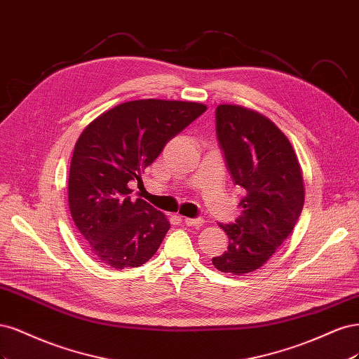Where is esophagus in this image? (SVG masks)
<instances>
[{
	"label": "esophagus",
	"mask_w": 359,
	"mask_h": 359,
	"mask_svg": "<svg viewBox=\"0 0 359 359\" xmlns=\"http://www.w3.org/2000/svg\"><path fill=\"white\" fill-rule=\"evenodd\" d=\"M183 222L188 226H201L204 224L203 217H184Z\"/></svg>",
	"instance_id": "esophagus-1"
}]
</instances>
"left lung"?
Wrapping results in <instances>:
<instances>
[{
  "mask_svg": "<svg viewBox=\"0 0 359 359\" xmlns=\"http://www.w3.org/2000/svg\"><path fill=\"white\" fill-rule=\"evenodd\" d=\"M216 134L245 196L236 222L219 224L229 243L212 262L222 273L245 274L262 267L292 233L304 205L303 172L286 135L258 111L221 104Z\"/></svg>",
  "mask_w": 359,
  "mask_h": 359,
  "instance_id": "1",
  "label": "left lung"
}]
</instances>
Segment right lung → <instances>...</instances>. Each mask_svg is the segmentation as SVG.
<instances>
[{"mask_svg": "<svg viewBox=\"0 0 359 359\" xmlns=\"http://www.w3.org/2000/svg\"><path fill=\"white\" fill-rule=\"evenodd\" d=\"M207 110L204 104L137 100L104 111L80 134L68 176L72 217L89 252L107 267H140L163 243V212L133 198L131 184L164 146Z\"/></svg>", "mask_w": 359, "mask_h": 359, "instance_id": "obj_1", "label": "right lung"}]
</instances>
